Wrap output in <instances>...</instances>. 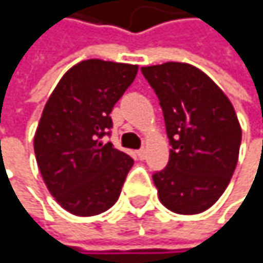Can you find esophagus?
<instances>
[{
	"label": "esophagus",
	"instance_id": "obj_1",
	"mask_svg": "<svg viewBox=\"0 0 263 263\" xmlns=\"http://www.w3.org/2000/svg\"><path fill=\"white\" fill-rule=\"evenodd\" d=\"M137 156H139V159H145V158H146V151H145V148H142V149L137 151Z\"/></svg>",
	"mask_w": 263,
	"mask_h": 263
}]
</instances>
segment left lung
<instances>
[{
    "label": "left lung",
    "mask_w": 263,
    "mask_h": 263,
    "mask_svg": "<svg viewBox=\"0 0 263 263\" xmlns=\"http://www.w3.org/2000/svg\"><path fill=\"white\" fill-rule=\"evenodd\" d=\"M164 114L168 164L153 175L161 203L178 215L215 205L237 167L241 127L229 98L186 63L142 67Z\"/></svg>",
    "instance_id": "obj_1"
}]
</instances>
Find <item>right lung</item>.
I'll use <instances>...</instances> for the list:
<instances>
[{"instance_id": "1", "label": "right lung", "mask_w": 263, "mask_h": 263, "mask_svg": "<svg viewBox=\"0 0 263 263\" xmlns=\"http://www.w3.org/2000/svg\"><path fill=\"white\" fill-rule=\"evenodd\" d=\"M137 69L85 60L61 77L44 107L34 136L36 161L50 194L76 216H95L114 206L134 164L102 137L110 134V112Z\"/></svg>"}]
</instances>
